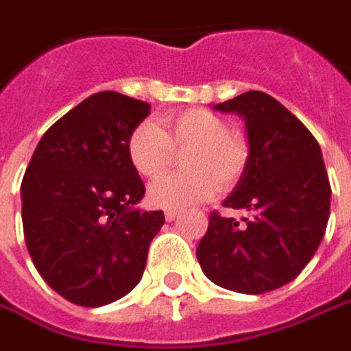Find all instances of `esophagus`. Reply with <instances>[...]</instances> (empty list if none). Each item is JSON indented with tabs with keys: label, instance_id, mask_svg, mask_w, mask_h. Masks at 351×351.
<instances>
[{
	"label": "esophagus",
	"instance_id": "34e87169",
	"mask_svg": "<svg viewBox=\"0 0 351 351\" xmlns=\"http://www.w3.org/2000/svg\"><path fill=\"white\" fill-rule=\"evenodd\" d=\"M176 217H178V211H176V209H167L165 211L167 221H175Z\"/></svg>",
	"mask_w": 351,
	"mask_h": 351
}]
</instances>
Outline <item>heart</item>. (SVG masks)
<instances>
[{
	"mask_svg": "<svg viewBox=\"0 0 351 351\" xmlns=\"http://www.w3.org/2000/svg\"><path fill=\"white\" fill-rule=\"evenodd\" d=\"M180 154L184 171L149 188V202L165 209H184L206 202L219 186L230 190L244 176L252 147L240 130L207 109H180L136 125L126 138V156L138 175L157 178Z\"/></svg>",
	"mask_w": 351,
	"mask_h": 351,
	"instance_id": "obj_1",
	"label": "heart"
}]
</instances>
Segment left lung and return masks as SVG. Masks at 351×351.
Returning a JSON list of instances; mask_svg holds the SVG:
<instances>
[{
  "instance_id": "left-lung-1",
  "label": "left lung",
  "mask_w": 351,
  "mask_h": 351,
  "mask_svg": "<svg viewBox=\"0 0 351 351\" xmlns=\"http://www.w3.org/2000/svg\"><path fill=\"white\" fill-rule=\"evenodd\" d=\"M245 119L250 163L223 206L247 209L238 223L209 215L195 250L209 280L240 294H265L288 285L315 256L330 213V182L315 136L265 92H244L219 104Z\"/></svg>"
}]
</instances>
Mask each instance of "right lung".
Returning <instances> with one entry per match:
<instances>
[{"label":"right lung","instance_id":"obj_1","mask_svg":"<svg viewBox=\"0 0 351 351\" xmlns=\"http://www.w3.org/2000/svg\"><path fill=\"white\" fill-rule=\"evenodd\" d=\"M152 106L97 92L47 128L23 176V226L38 273L65 300L99 307L144 275L163 211H140L145 186L126 138Z\"/></svg>","mask_w":351,"mask_h":351}]
</instances>
